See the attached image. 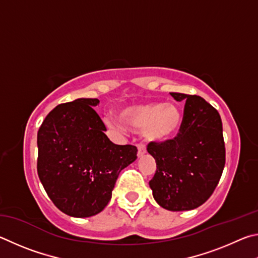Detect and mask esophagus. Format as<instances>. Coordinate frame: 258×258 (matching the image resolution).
Returning <instances> with one entry per match:
<instances>
[{
  "label": "esophagus",
  "instance_id": "1",
  "mask_svg": "<svg viewBox=\"0 0 258 258\" xmlns=\"http://www.w3.org/2000/svg\"><path fill=\"white\" fill-rule=\"evenodd\" d=\"M137 148H138V156L142 157L146 153V146L144 145L143 143H139L137 144Z\"/></svg>",
  "mask_w": 258,
  "mask_h": 258
}]
</instances>
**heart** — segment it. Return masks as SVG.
Returning a JSON list of instances; mask_svg holds the SVG:
<instances>
[{
    "label": "heart",
    "instance_id": "b5f03b06",
    "mask_svg": "<svg viewBox=\"0 0 258 258\" xmlns=\"http://www.w3.org/2000/svg\"><path fill=\"white\" fill-rule=\"evenodd\" d=\"M121 120L133 130H144V135L152 142H164L172 138L181 125V112L171 103H146L125 107L121 112ZM105 123L113 129L121 130L119 122L111 119Z\"/></svg>",
    "mask_w": 258,
    "mask_h": 258
}]
</instances>
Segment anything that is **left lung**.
<instances>
[{
	"mask_svg": "<svg viewBox=\"0 0 258 258\" xmlns=\"http://www.w3.org/2000/svg\"><path fill=\"white\" fill-rule=\"evenodd\" d=\"M186 101L179 133L173 139L150 143L156 171L150 181L157 204L169 211H189L214 192L225 164L222 121L216 108L197 95L170 93Z\"/></svg>",
	"mask_w": 258,
	"mask_h": 258,
	"instance_id": "1",
	"label": "left lung"
}]
</instances>
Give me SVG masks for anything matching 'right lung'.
<instances>
[{
    "label": "right lung",
    "instance_id": "add662e5",
    "mask_svg": "<svg viewBox=\"0 0 258 258\" xmlns=\"http://www.w3.org/2000/svg\"><path fill=\"white\" fill-rule=\"evenodd\" d=\"M97 98L54 107L37 134V173L53 204L75 218L104 210L122 169L137 159V147L115 145L94 110Z\"/></svg>",
    "mask_w": 258,
    "mask_h": 258
}]
</instances>
